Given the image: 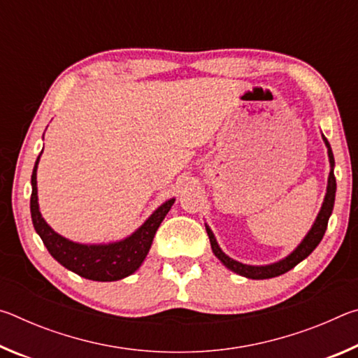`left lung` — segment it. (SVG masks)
<instances>
[{
  "instance_id": "obj_1",
  "label": "left lung",
  "mask_w": 358,
  "mask_h": 358,
  "mask_svg": "<svg viewBox=\"0 0 358 358\" xmlns=\"http://www.w3.org/2000/svg\"><path fill=\"white\" fill-rule=\"evenodd\" d=\"M324 137V136H322ZM324 142L327 145V150H329V159H330V175H329V185H327V194L322 203V208H320L319 215L314 221L313 227L305 238H303L301 243L295 248V250L289 254L286 259L280 260V262L270 264V265H246L241 264L238 260H234L232 257H229L227 254H224L222 250L216 243V238L213 232H211L208 226L207 227V234L210 238V245L211 250H213L215 256L221 260V262L227 266L229 270L235 271L241 276L251 278V280H268V278H275L284 275L286 271L292 270L296 264H300L303 259H306L310 254L316 250V246L320 243L322 240L325 230H327V224H329V217L331 215L333 205H335V192H336V178L335 173H333V167H335V157H333L330 143L327 138L324 137Z\"/></svg>"
}]
</instances>
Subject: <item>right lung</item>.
Listing matches in <instances>:
<instances>
[{"label":"right lung","mask_w":358,"mask_h":358,"mask_svg":"<svg viewBox=\"0 0 358 358\" xmlns=\"http://www.w3.org/2000/svg\"><path fill=\"white\" fill-rule=\"evenodd\" d=\"M39 157L41 155L36 159L31 175L33 191L29 208H31V220L36 232L39 234L52 257L78 276L93 281H118L134 273L147 257L156 230L169 213L175 199L162 203L128 238L108 245L76 243V241L58 235L41 215L38 203V185H36L38 183L36 171H38Z\"/></svg>","instance_id":"add662e5"}]
</instances>
